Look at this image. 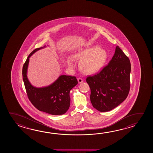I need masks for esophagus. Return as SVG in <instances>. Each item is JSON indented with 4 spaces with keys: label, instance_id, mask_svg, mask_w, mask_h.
I'll return each mask as SVG.
<instances>
[{
    "label": "esophagus",
    "instance_id": "34e87169",
    "mask_svg": "<svg viewBox=\"0 0 153 153\" xmlns=\"http://www.w3.org/2000/svg\"><path fill=\"white\" fill-rule=\"evenodd\" d=\"M78 81L79 83H81L83 82V79L81 78H78Z\"/></svg>",
    "mask_w": 153,
    "mask_h": 153
}]
</instances>
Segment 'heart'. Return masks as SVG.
<instances>
[{"instance_id":"b5f03b06","label":"heart","mask_w":153,"mask_h":153,"mask_svg":"<svg viewBox=\"0 0 153 153\" xmlns=\"http://www.w3.org/2000/svg\"><path fill=\"white\" fill-rule=\"evenodd\" d=\"M107 54L98 46H92L82 50L73 56V59L79 62V67L85 74H94L101 69L107 60ZM68 65L72 67L73 64L68 61Z\"/></svg>"}]
</instances>
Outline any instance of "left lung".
Segmentation results:
<instances>
[{
  "instance_id": "8db88e82",
  "label": "left lung",
  "mask_w": 153,
  "mask_h": 153,
  "mask_svg": "<svg viewBox=\"0 0 153 153\" xmlns=\"http://www.w3.org/2000/svg\"><path fill=\"white\" fill-rule=\"evenodd\" d=\"M131 63L117 46L111 60L101 71L86 78L91 90L90 101L97 111H108L127 98L130 89Z\"/></svg>"
}]
</instances>
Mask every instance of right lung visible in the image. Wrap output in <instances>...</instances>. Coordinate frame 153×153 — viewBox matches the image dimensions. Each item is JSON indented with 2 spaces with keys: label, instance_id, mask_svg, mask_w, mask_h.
Masks as SVG:
<instances>
[{
  "label": "right lung",
  "instance_id": "add662e5",
  "mask_svg": "<svg viewBox=\"0 0 153 153\" xmlns=\"http://www.w3.org/2000/svg\"><path fill=\"white\" fill-rule=\"evenodd\" d=\"M42 48L34 50L23 65L22 77L26 93L30 102L39 111L51 115H62L69 108L71 102L69 92L78 84V81L74 76L63 75L48 87L36 88L33 86L27 77L29 57Z\"/></svg>",
  "mask_w": 153,
  "mask_h": 153
}]
</instances>
